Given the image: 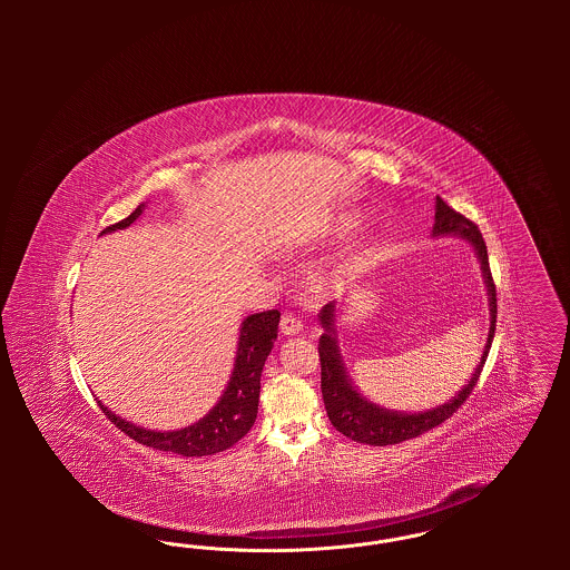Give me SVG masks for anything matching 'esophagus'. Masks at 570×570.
Returning a JSON list of instances; mask_svg holds the SVG:
<instances>
[{"label":"esophagus","mask_w":570,"mask_h":570,"mask_svg":"<svg viewBox=\"0 0 570 570\" xmlns=\"http://www.w3.org/2000/svg\"><path fill=\"white\" fill-rule=\"evenodd\" d=\"M279 331H282L284 335H297V333L303 331V325H301V321L295 318L293 314H284L282 321H279Z\"/></svg>","instance_id":"obj_1"}]
</instances>
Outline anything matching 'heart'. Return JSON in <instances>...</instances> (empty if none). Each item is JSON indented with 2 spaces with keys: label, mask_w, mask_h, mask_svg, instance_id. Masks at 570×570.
<instances>
[{
  "label": "heart",
  "mask_w": 570,
  "mask_h": 570,
  "mask_svg": "<svg viewBox=\"0 0 570 570\" xmlns=\"http://www.w3.org/2000/svg\"><path fill=\"white\" fill-rule=\"evenodd\" d=\"M348 228H353V224H351L348 219H342V222L337 224V230H340V233H342V230H348Z\"/></svg>",
  "instance_id": "1"
}]
</instances>
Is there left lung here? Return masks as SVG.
<instances>
[{
  "instance_id": "left-lung-1",
  "label": "left lung",
  "mask_w": 570,
  "mask_h": 570,
  "mask_svg": "<svg viewBox=\"0 0 570 570\" xmlns=\"http://www.w3.org/2000/svg\"><path fill=\"white\" fill-rule=\"evenodd\" d=\"M434 237H444V235H460L468 244L474 247L481 272L485 277L489 295V325L488 344L481 356V363L476 365L472 379L461 389L460 393L449 400L442 406L425 410V412H397V410H386V407L376 406L370 400H365L351 382V376L344 367L340 346H337V335H335V301L326 303L321 309L318 318L325 333L321 335L318 342V354H321V389H323V400H325L326 414L333 428L340 434L363 442V444H374V446H386V444H400L410 438L425 434L434 430L435 425L444 423L458 407L468 400L472 389L476 386V380L483 372V365L488 361L489 348L493 342L495 333V314H498V298H495V284L489 269L488 245L483 242V235L474 222L468 217L461 216L455 209H451L440 196H435V222Z\"/></svg>"
}]
</instances>
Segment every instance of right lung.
Segmentation results:
<instances>
[{
	"instance_id": "add662e5",
	"label": "right lung",
	"mask_w": 570,
	"mask_h": 570,
	"mask_svg": "<svg viewBox=\"0 0 570 570\" xmlns=\"http://www.w3.org/2000/svg\"><path fill=\"white\" fill-rule=\"evenodd\" d=\"M142 209L145 205H138L130 216L105 228L102 233H112L117 228L130 226L142 214ZM277 309L252 314L245 318L239 328V344L230 380L216 406L194 425L177 432H154L112 414L109 407L102 406V402H98V406L102 407V412L115 428L130 435L138 444L151 446L156 451L177 453L184 458H205L226 451L235 442H239L256 421L261 374L267 356L272 353L273 342L277 340Z\"/></svg>"
}]
</instances>
